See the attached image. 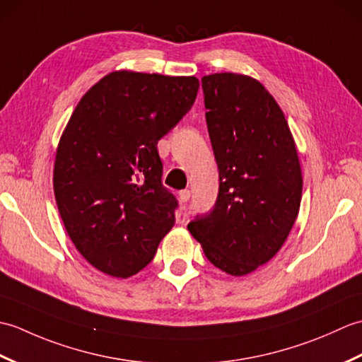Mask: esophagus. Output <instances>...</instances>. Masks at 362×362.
Listing matches in <instances>:
<instances>
[{
    "mask_svg": "<svg viewBox=\"0 0 362 362\" xmlns=\"http://www.w3.org/2000/svg\"><path fill=\"white\" fill-rule=\"evenodd\" d=\"M189 197H191V191L189 189H182L180 193H179V199H180V202H188L189 201Z\"/></svg>",
    "mask_w": 362,
    "mask_h": 362,
    "instance_id": "obj_1",
    "label": "esophagus"
}]
</instances>
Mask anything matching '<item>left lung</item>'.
Instances as JSON below:
<instances>
[{
	"label": "left lung",
	"instance_id": "8db88e82",
	"mask_svg": "<svg viewBox=\"0 0 362 362\" xmlns=\"http://www.w3.org/2000/svg\"><path fill=\"white\" fill-rule=\"evenodd\" d=\"M202 88L219 193L188 230L211 264L243 276L286 241L302 201V169L288 121L263 83L216 73L204 76Z\"/></svg>",
	"mask_w": 362,
	"mask_h": 362
}]
</instances>
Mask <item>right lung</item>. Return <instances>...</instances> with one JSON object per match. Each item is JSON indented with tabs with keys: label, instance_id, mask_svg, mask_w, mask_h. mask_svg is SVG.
Segmentation results:
<instances>
[{
	"label": "right lung",
	"instance_id": "add662e5",
	"mask_svg": "<svg viewBox=\"0 0 362 362\" xmlns=\"http://www.w3.org/2000/svg\"><path fill=\"white\" fill-rule=\"evenodd\" d=\"M194 76L113 71L71 115L54 161V196L76 249L107 275L148 266L175 222L157 143L197 96Z\"/></svg>",
	"mask_w": 362,
	"mask_h": 362
}]
</instances>
